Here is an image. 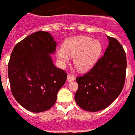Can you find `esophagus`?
Here are the masks:
<instances>
[{
  "instance_id": "esophagus-1",
  "label": "esophagus",
  "mask_w": 135,
  "mask_h": 135,
  "mask_svg": "<svg viewBox=\"0 0 135 135\" xmlns=\"http://www.w3.org/2000/svg\"><path fill=\"white\" fill-rule=\"evenodd\" d=\"M75 79V77L73 75H71V74H69L67 76V81L69 82H70V81H72Z\"/></svg>"
}]
</instances>
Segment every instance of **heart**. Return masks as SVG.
I'll return each instance as SVG.
<instances>
[{
  "mask_svg": "<svg viewBox=\"0 0 135 135\" xmlns=\"http://www.w3.org/2000/svg\"><path fill=\"white\" fill-rule=\"evenodd\" d=\"M102 44L98 40L88 36H74L68 38L56 51V56L60 64H64L74 58V64L80 71L89 70L97 61L101 53Z\"/></svg>",
  "mask_w": 135,
  "mask_h": 135,
  "instance_id": "1",
  "label": "heart"
}]
</instances>
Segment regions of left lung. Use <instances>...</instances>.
I'll use <instances>...</instances> for the list:
<instances>
[{
    "mask_svg": "<svg viewBox=\"0 0 135 135\" xmlns=\"http://www.w3.org/2000/svg\"><path fill=\"white\" fill-rule=\"evenodd\" d=\"M108 46L94 66L77 77L75 101L84 110L99 112L118 97L124 85L127 58L123 47L114 38L107 36Z\"/></svg>",
    "mask_w": 135,
    "mask_h": 135,
    "instance_id": "left-lung-1",
    "label": "left lung"
}]
</instances>
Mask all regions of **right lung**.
I'll use <instances>...</instances> for the list:
<instances>
[{
  "instance_id": "1",
  "label": "right lung",
  "mask_w": 135,
  "mask_h": 135,
  "mask_svg": "<svg viewBox=\"0 0 135 135\" xmlns=\"http://www.w3.org/2000/svg\"><path fill=\"white\" fill-rule=\"evenodd\" d=\"M56 42L51 33L38 31L15 46L8 62V78L16 100L38 113L51 108L67 74L55 66L51 55Z\"/></svg>"
}]
</instances>
